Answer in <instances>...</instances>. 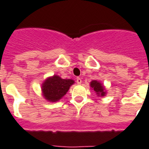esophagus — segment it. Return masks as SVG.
Returning <instances> with one entry per match:
<instances>
[{
    "label": "esophagus",
    "instance_id": "1",
    "mask_svg": "<svg viewBox=\"0 0 149 149\" xmlns=\"http://www.w3.org/2000/svg\"><path fill=\"white\" fill-rule=\"evenodd\" d=\"M77 83L78 84H80L82 83V80H81V78L80 77L77 78Z\"/></svg>",
    "mask_w": 149,
    "mask_h": 149
}]
</instances>
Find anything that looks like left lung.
<instances>
[{
  "label": "left lung",
  "instance_id": "left-lung-1",
  "mask_svg": "<svg viewBox=\"0 0 149 149\" xmlns=\"http://www.w3.org/2000/svg\"><path fill=\"white\" fill-rule=\"evenodd\" d=\"M90 86L92 89L95 91L99 96H104L106 95V91L104 87L102 85V84L100 83V81H97V80H92L91 83H90Z\"/></svg>",
  "mask_w": 149,
  "mask_h": 149
}]
</instances>
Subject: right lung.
Instances as JSON below:
<instances>
[{"label":"right lung","instance_id":"right-lung-1","mask_svg":"<svg viewBox=\"0 0 149 149\" xmlns=\"http://www.w3.org/2000/svg\"><path fill=\"white\" fill-rule=\"evenodd\" d=\"M74 83V80L71 79H62L59 76L54 75L44 80L42 84V95L47 101L57 102L67 93L70 86Z\"/></svg>","mask_w":149,"mask_h":149}]
</instances>
